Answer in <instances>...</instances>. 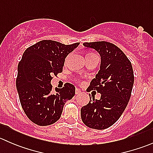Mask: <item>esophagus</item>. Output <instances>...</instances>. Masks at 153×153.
<instances>
[{
  "label": "esophagus",
  "instance_id": "esophagus-1",
  "mask_svg": "<svg viewBox=\"0 0 153 153\" xmlns=\"http://www.w3.org/2000/svg\"><path fill=\"white\" fill-rule=\"evenodd\" d=\"M75 93H76V95H79V94L81 93V91L80 89H76V90H75Z\"/></svg>",
  "mask_w": 153,
  "mask_h": 153
}]
</instances>
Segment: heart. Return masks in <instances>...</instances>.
Listing matches in <instances>:
<instances>
[{
    "label": "heart",
    "mask_w": 153,
    "mask_h": 153,
    "mask_svg": "<svg viewBox=\"0 0 153 153\" xmlns=\"http://www.w3.org/2000/svg\"><path fill=\"white\" fill-rule=\"evenodd\" d=\"M88 55H90V54H88Z\"/></svg>",
    "instance_id": "b5f03b06"
}]
</instances>
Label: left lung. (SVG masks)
Listing matches in <instances>:
<instances>
[{"instance_id": "obj_1", "label": "left lung", "mask_w": 153, "mask_h": 153, "mask_svg": "<svg viewBox=\"0 0 153 153\" xmlns=\"http://www.w3.org/2000/svg\"><path fill=\"white\" fill-rule=\"evenodd\" d=\"M84 45L101 55V69L86 91L95 90L101 95L99 100L93 97L81 108V119L88 127L104 129L119 119L128 104L134 84L133 69L123 51L112 43L86 42Z\"/></svg>"}]
</instances>
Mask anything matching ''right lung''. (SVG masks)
<instances>
[{
    "label": "right lung",
    "mask_w": 153,
    "mask_h": 153,
    "mask_svg": "<svg viewBox=\"0 0 153 153\" xmlns=\"http://www.w3.org/2000/svg\"><path fill=\"white\" fill-rule=\"evenodd\" d=\"M79 43L65 45L43 40L27 48L18 66L16 86L20 102L29 119L39 126L56 122L64 104L75 94L73 84L66 83L52 92L51 80L63 71L66 57Z\"/></svg>",
    "instance_id": "1"
}]
</instances>
